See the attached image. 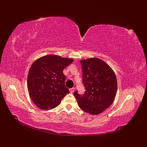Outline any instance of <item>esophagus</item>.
Wrapping results in <instances>:
<instances>
[{"mask_svg":"<svg viewBox=\"0 0 147 147\" xmlns=\"http://www.w3.org/2000/svg\"><path fill=\"white\" fill-rule=\"evenodd\" d=\"M75 90V88H70L69 89V91L70 93H73L74 92Z\"/></svg>","mask_w":147,"mask_h":147,"instance_id":"34e87169","label":"esophagus"}]
</instances>
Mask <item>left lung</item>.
I'll list each match as a JSON object with an SVG mask.
<instances>
[{"label":"left lung","instance_id":"8db88e82","mask_svg":"<svg viewBox=\"0 0 147 147\" xmlns=\"http://www.w3.org/2000/svg\"><path fill=\"white\" fill-rule=\"evenodd\" d=\"M80 63L85 91L80 94L77 90L74 95L82 110L92 115L100 114L115 99L117 91L116 75L110 67L100 59L90 58Z\"/></svg>","mask_w":147,"mask_h":147}]
</instances>
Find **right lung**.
<instances>
[{
  "instance_id": "obj_1",
  "label": "right lung",
  "mask_w": 147,
  "mask_h": 147,
  "mask_svg": "<svg viewBox=\"0 0 147 147\" xmlns=\"http://www.w3.org/2000/svg\"><path fill=\"white\" fill-rule=\"evenodd\" d=\"M74 60L56 55L43 56L34 62L28 75L29 94L40 109L50 110L69 93L63 70Z\"/></svg>"
}]
</instances>
